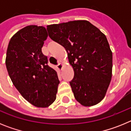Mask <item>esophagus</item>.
<instances>
[{"label":"esophagus","instance_id":"esophagus-1","mask_svg":"<svg viewBox=\"0 0 131 131\" xmlns=\"http://www.w3.org/2000/svg\"><path fill=\"white\" fill-rule=\"evenodd\" d=\"M63 66V64H62V63H59V64L57 66V68L59 69V70H62Z\"/></svg>","mask_w":131,"mask_h":131}]
</instances>
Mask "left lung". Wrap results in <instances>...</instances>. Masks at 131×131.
<instances>
[{"label": "left lung", "mask_w": 131, "mask_h": 131, "mask_svg": "<svg viewBox=\"0 0 131 131\" xmlns=\"http://www.w3.org/2000/svg\"><path fill=\"white\" fill-rule=\"evenodd\" d=\"M50 38L63 47L74 77L69 84L75 98L92 106L104 98L112 75V52L107 38L86 20L47 25Z\"/></svg>", "instance_id": "obj_1"}]
</instances>
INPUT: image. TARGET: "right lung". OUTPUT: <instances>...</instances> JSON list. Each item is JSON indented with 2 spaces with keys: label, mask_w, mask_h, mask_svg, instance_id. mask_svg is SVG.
Returning a JSON list of instances; mask_svg holds the SVG:
<instances>
[{
  "label": "right lung",
  "mask_w": 131,
  "mask_h": 131,
  "mask_svg": "<svg viewBox=\"0 0 131 131\" xmlns=\"http://www.w3.org/2000/svg\"><path fill=\"white\" fill-rule=\"evenodd\" d=\"M47 37L44 27H25L11 38L6 57L7 71L15 87L27 101L39 107L55 101L60 83L57 73L48 66L42 52Z\"/></svg>",
  "instance_id": "1"
}]
</instances>
